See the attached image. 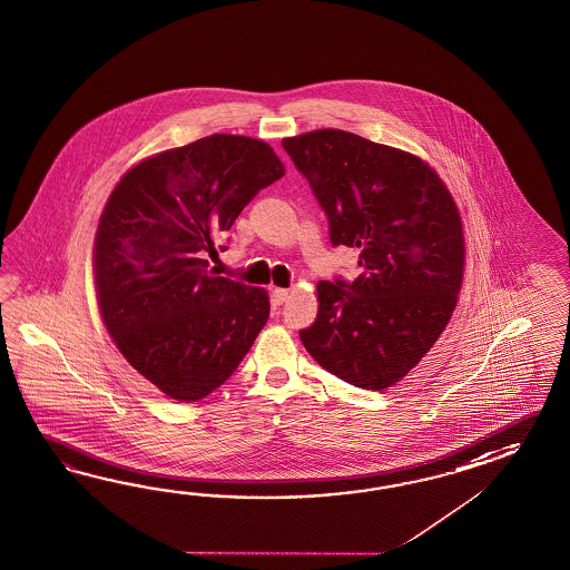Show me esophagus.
Instances as JSON below:
<instances>
[{"instance_id":"34e87169","label":"esophagus","mask_w":570,"mask_h":570,"mask_svg":"<svg viewBox=\"0 0 570 570\" xmlns=\"http://www.w3.org/2000/svg\"><path fill=\"white\" fill-rule=\"evenodd\" d=\"M288 296H291V291H288V288H274V291H272L274 305H282V303H286V301H288Z\"/></svg>"}]
</instances>
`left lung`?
<instances>
[{"mask_svg": "<svg viewBox=\"0 0 570 570\" xmlns=\"http://www.w3.org/2000/svg\"><path fill=\"white\" fill-rule=\"evenodd\" d=\"M330 218V238L358 247L352 284L317 282V320L301 332L327 373L362 389L402 381L455 311L465 269L458 204L420 156L342 129L282 139Z\"/></svg>", "mask_w": 570, "mask_h": 570, "instance_id": "obj_1", "label": "left lung"}]
</instances>
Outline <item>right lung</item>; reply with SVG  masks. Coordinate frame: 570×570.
Masks as SVG:
<instances>
[{
    "instance_id": "1",
    "label": "right lung",
    "mask_w": 570,
    "mask_h": 570,
    "mask_svg": "<svg viewBox=\"0 0 570 570\" xmlns=\"http://www.w3.org/2000/svg\"><path fill=\"white\" fill-rule=\"evenodd\" d=\"M286 168L264 139L214 134L153 154L115 185L98 220V313L139 375L175 402L233 375L269 317L265 288L214 276L206 255Z\"/></svg>"
}]
</instances>
